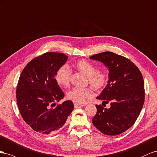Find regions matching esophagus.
Masks as SVG:
<instances>
[{"instance_id": "obj_1", "label": "esophagus", "mask_w": 157, "mask_h": 157, "mask_svg": "<svg viewBox=\"0 0 157 157\" xmlns=\"http://www.w3.org/2000/svg\"><path fill=\"white\" fill-rule=\"evenodd\" d=\"M84 106V105H80V104H78V103H74V107L75 109L79 108V107H81Z\"/></svg>"}]
</instances>
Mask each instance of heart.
Wrapping results in <instances>:
<instances>
[{"label":"heart","instance_id":"b5f03b06","mask_svg":"<svg viewBox=\"0 0 157 157\" xmlns=\"http://www.w3.org/2000/svg\"><path fill=\"white\" fill-rule=\"evenodd\" d=\"M75 67L80 71L86 74L89 82L97 89L103 87L107 82V75L102 71H97V67L91 62L82 60L78 62ZM71 71L70 67L64 65L57 70L55 75L56 82L62 87H68L70 84ZM94 93L90 87H74L67 93L68 99L75 103H83L87 98L93 97Z\"/></svg>","mask_w":157,"mask_h":157}]
</instances>
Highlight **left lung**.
Instances as JSON below:
<instances>
[{"label":"left lung","mask_w":157,"mask_h":157,"mask_svg":"<svg viewBox=\"0 0 157 157\" xmlns=\"http://www.w3.org/2000/svg\"><path fill=\"white\" fill-rule=\"evenodd\" d=\"M90 59L101 62L109 69L108 84L97 98L110 105L109 109L96 105L97 114L92 122L105 135H119L133 126L143 108V75L132 62L114 52L98 53Z\"/></svg>","instance_id":"left-lung-1"}]
</instances>
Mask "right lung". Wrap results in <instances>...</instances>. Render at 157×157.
Returning <instances> with one entry per match:
<instances>
[{"label":"right lung","mask_w":157,"mask_h":157,"mask_svg":"<svg viewBox=\"0 0 157 157\" xmlns=\"http://www.w3.org/2000/svg\"><path fill=\"white\" fill-rule=\"evenodd\" d=\"M67 59L64 54L54 52L35 58L25 66L17 83V104L21 117L34 131L44 135L63 126L74 109L71 101L56 106L64 93L55 76Z\"/></svg>","instance_id":"right-lung-1"}]
</instances>
